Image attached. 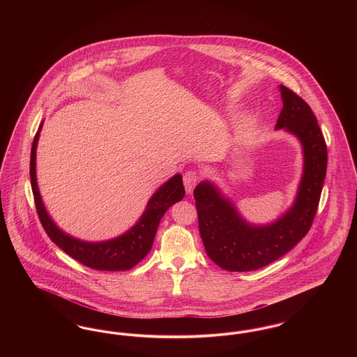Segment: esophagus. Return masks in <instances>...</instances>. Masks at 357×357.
Segmentation results:
<instances>
[{
    "mask_svg": "<svg viewBox=\"0 0 357 357\" xmlns=\"http://www.w3.org/2000/svg\"><path fill=\"white\" fill-rule=\"evenodd\" d=\"M183 183H185L187 194L188 195L192 194L194 187L198 183V174L195 171H187L183 175Z\"/></svg>",
    "mask_w": 357,
    "mask_h": 357,
    "instance_id": "1",
    "label": "esophagus"
}]
</instances>
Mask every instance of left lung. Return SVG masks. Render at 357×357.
I'll return each instance as SVG.
<instances>
[{
	"mask_svg": "<svg viewBox=\"0 0 357 357\" xmlns=\"http://www.w3.org/2000/svg\"><path fill=\"white\" fill-rule=\"evenodd\" d=\"M282 109L275 130L296 136L303 147L304 167L296 198L275 221H246L236 204L211 181L194 188L199 233L210 259L229 272L264 268L288 253L309 231L320 201L326 174V144L310 107L287 86L280 85Z\"/></svg>",
	"mask_w": 357,
	"mask_h": 357,
	"instance_id": "left-lung-1",
	"label": "left lung"
}]
</instances>
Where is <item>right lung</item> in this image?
Masks as SVG:
<instances>
[{
  "label": "right lung",
  "instance_id": "add662e5",
  "mask_svg": "<svg viewBox=\"0 0 357 357\" xmlns=\"http://www.w3.org/2000/svg\"><path fill=\"white\" fill-rule=\"evenodd\" d=\"M43 123L44 121H41L38 131L34 136L31 151L29 174L34 204L44 230L61 250H64L72 258H75L76 261L91 269L105 272H119L132 269L136 264L140 262L151 250L159 222L165 215V213L172 204L183 199L185 187L182 182V175H174L166 183L159 187L153 192V197L149 199L140 218L131 229H128L121 236L99 242H91L72 237L66 231H63L52 220L50 213L45 208V204L43 202L37 185L36 150Z\"/></svg>",
  "mask_w": 357,
  "mask_h": 357
}]
</instances>
